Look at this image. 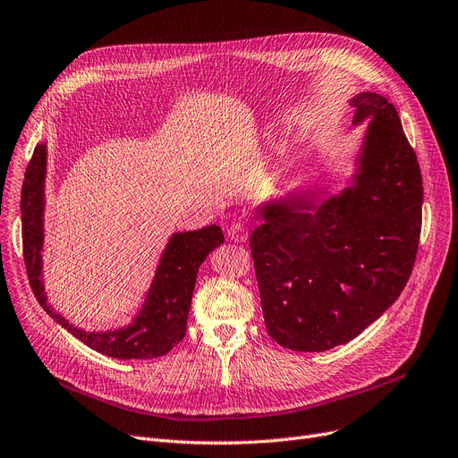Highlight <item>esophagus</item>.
Returning <instances> with one entry per match:
<instances>
[{
  "label": "esophagus",
  "mask_w": 458,
  "mask_h": 458,
  "mask_svg": "<svg viewBox=\"0 0 458 458\" xmlns=\"http://www.w3.org/2000/svg\"><path fill=\"white\" fill-rule=\"evenodd\" d=\"M250 234V222L246 220H238L227 229V238L234 242H246Z\"/></svg>",
  "instance_id": "obj_1"
}]
</instances>
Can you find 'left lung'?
I'll return each instance as SVG.
<instances>
[{
	"instance_id": "1",
	"label": "left lung",
	"mask_w": 458,
	"mask_h": 458,
	"mask_svg": "<svg viewBox=\"0 0 458 458\" xmlns=\"http://www.w3.org/2000/svg\"><path fill=\"white\" fill-rule=\"evenodd\" d=\"M373 117L354 186L313 208L306 198L259 210L250 236L268 335L296 352H324L373 324L403 293L416 263L423 179L394 104L352 100Z\"/></svg>"
}]
</instances>
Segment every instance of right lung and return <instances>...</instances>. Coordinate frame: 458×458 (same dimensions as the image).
Listing matches in <instances>:
<instances>
[{
    "label": "right lung",
    "mask_w": 458,
    "mask_h": 458,
    "mask_svg": "<svg viewBox=\"0 0 458 458\" xmlns=\"http://www.w3.org/2000/svg\"><path fill=\"white\" fill-rule=\"evenodd\" d=\"M45 173L47 147L37 145L28 164L24 186H21V248L30 277V285L45 311L59 322L64 330L85 343L93 351L117 360H152L167 354L186 335V320L190 313L195 277L205 257L220 244L224 233L217 225L199 231L177 233L171 236L165 248L155 283L148 291L145 306L134 324L119 332L89 334L74 328L50 306H47L45 289L40 277L42 248V208H45Z\"/></svg>",
    "instance_id": "add662e5"
}]
</instances>
